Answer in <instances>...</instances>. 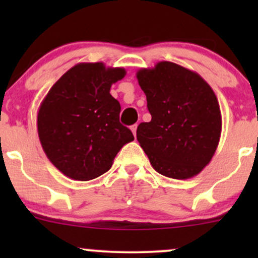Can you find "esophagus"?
<instances>
[{
	"label": "esophagus",
	"instance_id": "esophagus-1",
	"mask_svg": "<svg viewBox=\"0 0 258 258\" xmlns=\"http://www.w3.org/2000/svg\"><path fill=\"white\" fill-rule=\"evenodd\" d=\"M131 131L133 133V136H135V137H136V135H137V125L131 126Z\"/></svg>",
	"mask_w": 258,
	"mask_h": 258
}]
</instances>
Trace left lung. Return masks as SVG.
<instances>
[{
	"label": "left lung",
	"instance_id": "obj_1",
	"mask_svg": "<svg viewBox=\"0 0 258 258\" xmlns=\"http://www.w3.org/2000/svg\"><path fill=\"white\" fill-rule=\"evenodd\" d=\"M138 84L152 115L137 139L156 172L188 179L211 161L220 143L222 116L214 90L198 73L172 61L142 68Z\"/></svg>",
	"mask_w": 258,
	"mask_h": 258
}]
</instances>
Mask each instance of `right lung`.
<instances>
[{"mask_svg":"<svg viewBox=\"0 0 258 258\" xmlns=\"http://www.w3.org/2000/svg\"><path fill=\"white\" fill-rule=\"evenodd\" d=\"M123 68L79 63L46 94L37 112V132L47 158L69 178L90 180L111 167L116 154L132 142L121 125L120 103L112 84L125 78Z\"/></svg>","mask_w":258,"mask_h":258,"instance_id":"obj_1","label":"right lung"}]
</instances>
